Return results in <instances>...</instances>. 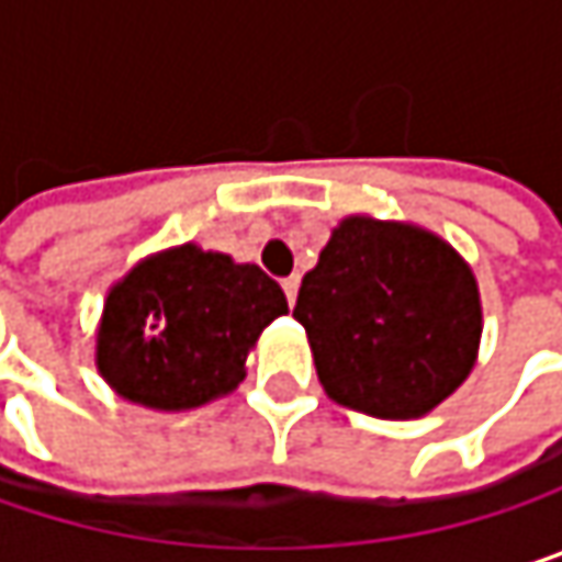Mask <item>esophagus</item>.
I'll return each mask as SVG.
<instances>
[{"instance_id": "34e87169", "label": "esophagus", "mask_w": 562, "mask_h": 562, "mask_svg": "<svg viewBox=\"0 0 562 562\" xmlns=\"http://www.w3.org/2000/svg\"><path fill=\"white\" fill-rule=\"evenodd\" d=\"M282 289H285V299H289V305H292L295 295H299V277H285V280H282Z\"/></svg>"}]
</instances>
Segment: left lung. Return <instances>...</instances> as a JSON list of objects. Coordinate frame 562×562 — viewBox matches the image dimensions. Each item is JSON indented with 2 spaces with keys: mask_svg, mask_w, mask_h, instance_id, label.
<instances>
[{
  "mask_svg": "<svg viewBox=\"0 0 562 562\" xmlns=\"http://www.w3.org/2000/svg\"><path fill=\"white\" fill-rule=\"evenodd\" d=\"M292 318L325 393L381 419L432 413L482 345V295L462 254L419 224L368 214L338 221Z\"/></svg>",
  "mask_w": 562,
  "mask_h": 562,
  "instance_id": "obj_1",
  "label": "left lung"
}]
</instances>
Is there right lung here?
<instances>
[{"instance_id": "add662e5", "label": "right lung", "mask_w": 562, "mask_h": 562, "mask_svg": "<svg viewBox=\"0 0 562 562\" xmlns=\"http://www.w3.org/2000/svg\"><path fill=\"white\" fill-rule=\"evenodd\" d=\"M285 312L280 282L260 267L181 244L149 254L110 285L93 361L130 403L194 409L240 387L247 355Z\"/></svg>"}]
</instances>
